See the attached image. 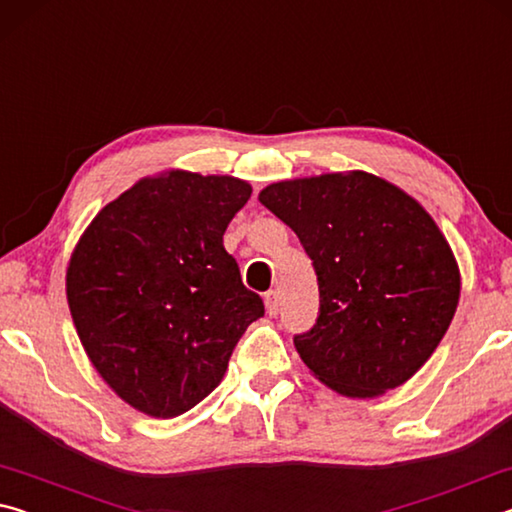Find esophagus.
Returning <instances> with one entry per match:
<instances>
[{
  "instance_id": "1",
  "label": "esophagus",
  "mask_w": 512,
  "mask_h": 512,
  "mask_svg": "<svg viewBox=\"0 0 512 512\" xmlns=\"http://www.w3.org/2000/svg\"><path fill=\"white\" fill-rule=\"evenodd\" d=\"M264 305H266V314L268 316H277V311H280V296H277V291H268L266 293Z\"/></svg>"
}]
</instances>
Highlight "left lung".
Returning <instances> with one entry per match:
<instances>
[{
    "instance_id": "8db88e82",
    "label": "left lung",
    "mask_w": 512,
    "mask_h": 512,
    "mask_svg": "<svg viewBox=\"0 0 512 512\" xmlns=\"http://www.w3.org/2000/svg\"><path fill=\"white\" fill-rule=\"evenodd\" d=\"M259 203L296 232L318 277L316 325L293 336L305 366L359 400L411 379L461 296L454 253L427 210L366 171L282 180Z\"/></svg>"
}]
</instances>
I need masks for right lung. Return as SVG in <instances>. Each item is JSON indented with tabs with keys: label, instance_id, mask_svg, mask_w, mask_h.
Instances as JSON below:
<instances>
[{
	"label": "right lung",
	"instance_id": "right-lung-1",
	"mask_svg": "<svg viewBox=\"0 0 512 512\" xmlns=\"http://www.w3.org/2000/svg\"><path fill=\"white\" fill-rule=\"evenodd\" d=\"M246 180L173 169L142 178L94 216L67 266L85 352L121 400L176 418L221 384L264 302L241 282L223 232Z\"/></svg>",
	"mask_w": 512,
	"mask_h": 512
}]
</instances>
